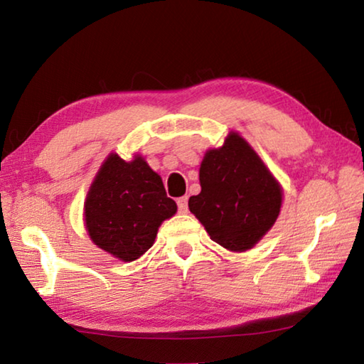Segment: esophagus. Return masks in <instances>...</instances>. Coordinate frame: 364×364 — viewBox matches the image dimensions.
I'll use <instances>...</instances> for the list:
<instances>
[{"label": "esophagus", "instance_id": "34e87169", "mask_svg": "<svg viewBox=\"0 0 364 364\" xmlns=\"http://www.w3.org/2000/svg\"><path fill=\"white\" fill-rule=\"evenodd\" d=\"M176 204H178V210H180L181 213H186L188 212V196L180 197V199L176 200Z\"/></svg>", "mask_w": 364, "mask_h": 364}]
</instances>
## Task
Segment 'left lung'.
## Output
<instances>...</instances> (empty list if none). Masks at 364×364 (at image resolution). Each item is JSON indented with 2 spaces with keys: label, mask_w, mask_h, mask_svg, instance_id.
<instances>
[{
  "label": "left lung",
  "mask_w": 364,
  "mask_h": 364,
  "mask_svg": "<svg viewBox=\"0 0 364 364\" xmlns=\"http://www.w3.org/2000/svg\"><path fill=\"white\" fill-rule=\"evenodd\" d=\"M199 180L202 189L189 197V210L212 241L228 250L252 249L278 218L279 184L237 133L205 154Z\"/></svg>",
  "instance_id": "obj_1"
}]
</instances>
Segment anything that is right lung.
Instances as JSON below:
<instances>
[{"label": "right lung", "mask_w": 364, "mask_h": 364, "mask_svg": "<svg viewBox=\"0 0 364 364\" xmlns=\"http://www.w3.org/2000/svg\"><path fill=\"white\" fill-rule=\"evenodd\" d=\"M175 212V200L144 159L125 162L117 154L102 164L85 202L90 237L123 262L136 260L151 249L159 226Z\"/></svg>", "instance_id": "obj_1"}]
</instances>
